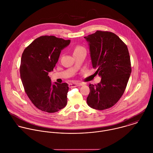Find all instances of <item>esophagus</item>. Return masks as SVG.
<instances>
[{"label": "esophagus", "mask_w": 153, "mask_h": 153, "mask_svg": "<svg viewBox=\"0 0 153 153\" xmlns=\"http://www.w3.org/2000/svg\"><path fill=\"white\" fill-rule=\"evenodd\" d=\"M82 83H75V84H69V87L70 88H73V87H76L78 86H81L82 85Z\"/></svg>", "instance_id": "1"}]
</instances>
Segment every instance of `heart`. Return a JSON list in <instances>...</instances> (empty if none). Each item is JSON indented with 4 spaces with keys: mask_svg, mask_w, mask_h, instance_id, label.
I'll use <instances>...</instances> for the list:
<instances>
[{
    "mask_svg": "<svg viewBox=\"0 0 153 153\" xmlns=\"http://www.w3.org/2000/svg\"><path fill=\"white\" fill-rule=\"evenodd\" d=\"M85 50V48L84 47H82V46L77 45L74 49V54L78 53V52H79L81 51H82V50Z\"/></svg>",
    "mask_w": 153,
    "mask_h": 153,
    "instance_id": "heart-1",
    "label": "heart"
}]
</instances>
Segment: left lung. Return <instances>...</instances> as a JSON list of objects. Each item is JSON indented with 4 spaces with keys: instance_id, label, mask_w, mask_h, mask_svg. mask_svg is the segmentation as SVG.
<instances>
[{
    "instance_id": "left-lung-1",
    "label": "left lung",
    "mask_w": 153,
    "mask_h": 153,
    "mask_svg": "<svg viewBox=\"0 0 153 153\" xmlns=\"http://www.w3.org/2000/svg\"><path fill=\"white\" fill-rule=\"evenodd\" d=\"M95 74L101 77L97 84L89 85L87 103L91 108L104 110L113 106L126 88L131 72L127 45L115 33L97 30L85 36Z\"/></svg>"
}]
</instances>
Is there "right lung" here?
<instances>
[{
  "label": "right lung",
  "instance_id": "right-lung-1",
  "mask_svg": "<svg viewBox=\"0 0 153 153\" xmlns=\"http://www.w3.org/2000/svg\"><path fill=\"white\" fill-rule=\"evenodd\" d=\"M70 42L54 36H42L22 54L20 72L25 90L32 103L42 111L56 112L67 104L68 84H52L48 73L53 71L61 51Z\"/></svg>",
  "mask_w": 153,
  "mask_h": 153
}]
</instances>
